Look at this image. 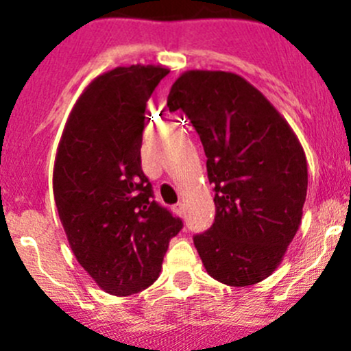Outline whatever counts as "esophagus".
I'll use <instances>...</instances> for the list:
<instances>
[{
    "mask_svg": "<svg viewBox=\"0 0 351 351\" xmlns=\"http://www.w3.org/2000/svg\"><path fill=\"white\" fill-rule=\"evenodd\" d=\"M175 212L180 215V217H183V215H185V207H183V204H176Z\"/></svg>",
    "mask_w": 351,
    "mask_h": 351,
    "instance_id": "34e87169",
    "label": "esophagus"
}]
</instances>
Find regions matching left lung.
<instances>
[{
  "instance_id": "8db88e82",
  "label": "left lung",
  "mask_w": 351,
  "mask_h": 351,
  "mask_svg": "<svg viewBox=\"0 0 351 351\" xmlns=\"http://www.w3.org/2000/svg\"><path fill=\"white\" fill-rule=\"evenodd\" d=\"M200 136L215 221L193 238L215 280L246 287L282 263L302 219L307 161L295 132L260 90L226 71H185L168 95Z\"/></svg>"
}]
</instances>
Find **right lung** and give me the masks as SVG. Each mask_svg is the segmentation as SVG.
I'll return each instance as SVG.
<instances>
[{
  "instance_id": "add662e5",
  "label": "right lung",
  "mask_w": 351,
  "mask_h": 351,
  "mask_svg": "<svg viewBox=\"0 0 351 351\" xmlns=\"http://www.w3.org/2000/svg\"><path fill=\"white\" fill-rule=\"evenodd\" d=\"M168 67L122 66L95 77L69 113L54 162V198L77 263L107 293L154 284L183 222L153 200L141 168L144 112Z\"/></svg>"
}]
</instances>
